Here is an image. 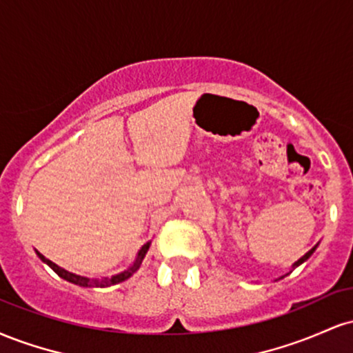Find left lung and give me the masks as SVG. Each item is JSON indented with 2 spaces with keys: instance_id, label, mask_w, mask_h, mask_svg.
<instances>
[{
  "instance_id": "left-lung-1",
  "label": "left lung",
  "mask_w": 353,
  "mask_h": 353,
  "mask_svg": "<svg viewBox=\"0 0 353 353\" xmlns=\"http://www.w3.org/2000/svg\"><path fill=\"white\" fill-rule=\"evenodd\" d=\"M315 249H317V245H315V247H312V249L309 250V252H307L305 255H303V257H301V259H299V261L297 262H295V264H294V269H295V267H299V265H301V264H303V262H305L307 261V259H309L310 257V255L312 254H314V250Z\"/></svg>"
}]
</instances>
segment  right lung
I'll use <instances>...</instances> for the list:
<instances>
[{"label": "right lung", "mask_w": 353, "mask_h": 353, "mask_svg": "<svg viewBox=\"0 0 353 353\" xmlns=\"http://www.w3.org/2000/svg\"><path fill=\"white\" fill-rule=\"evenodd\" d=\"M149 245H151V242H148V244H144L143 247H141V250H139V252H137V257H136L134 264L129 267V269H125L124 272H121V274L112 275V277H104V279H88V277H81V275H76V274H72V272H68V270H64L63 267L56 265L54 262H51L50 259L44 257V255L39 254L38 250H36V254H38V257L41 259L44 264L50 265L51 269L54 270V272L58 274L61 279H64V281H68V282H71V283H76V285H81V287H109V285H116V283H119V282H124L125 279L131 277V275L134 274L137 269H139L141 262H143V259L145 257V254H148Z\"/></svg>", "instance_id": "obj_1"}]
</instances>
